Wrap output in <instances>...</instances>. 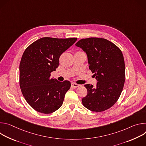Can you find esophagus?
<instances>
[{
    "mask_svg": "<svg viewBox=\"0 0 146 146\" xmlns=\"http://www.w3.org/2000/svg\"><path fill=\"white\" fill-rule=\"evenodd\" d=\"M72 86L73 87V88H77L79 87V85L76 84V83H74V82H73L72 83Z\"/></svg>",
    "mask_w": 146,
    "mask_h": 146,
    "instance_id": "esophagus-1",
    "label": "esophagus"
}]
</instances>
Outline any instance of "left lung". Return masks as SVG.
Returning <instances> with one entry per match:
<instances>
[{
    "label": "left lung",
    "instance_id": "1",
    "mask_svg": "<svg viewBox=\"0 0 146 146\" xmlns=\"http://www.w3.org/2000/svg\"><path fill=\"white\" fill-rule=\"evenodd\" d=\"M76 46L86 52L89 69L98 81L95 87L84 86L88 92L82 99V105L95 112L106 110L116 103L123 90L125 66L122 53L116 45L103 38H82Z\"/></svg>",
    "mask_w": 146,
    "mask_h": 146
}]
</instances>
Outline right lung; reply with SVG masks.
Wrapping results in <instances>:
<instances>
[{
	"label": "right lung",
	"mask_w": 146,
	"mask_h": 146,
	"mask_svg": "<svg viewBox=\"0 0 146 146\" xmlns=\"http://www.w3.org/2000/svg\"><path fill=\"white\" fill-rule=\"evenodd\" d=\"M77 40L42 37L23 53L19 64V86L26 101L36 111L50 114L62 106L71 84L69 81L51 78V73L58 67L61 54Z\"/></svg>",
	"instance_id": "1"
}]
</instances>
